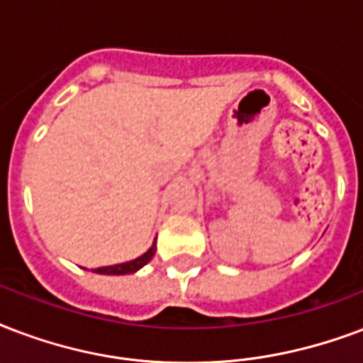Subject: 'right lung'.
<instances>
[{"label":"right lung","mask_w":363,"mask_h":363,"mask_svg":"<svg viewBox=\"0 0 363 363\" xmlns=\"http://www.w3.org/2000/svg\"><path fill=\"white\" fill-rule=\"evenodd\" d=\"M156 255V240L154 243L150 245V249L143 253L140 257L137 259H133V261H127V262H121V264H112V267H101V268H95L93 272L95 274H106V276H121V274H133L140 270V268L148 264L152 261V257Z\"/></svg>","instance_id":"obj_1"}]
</instances>
